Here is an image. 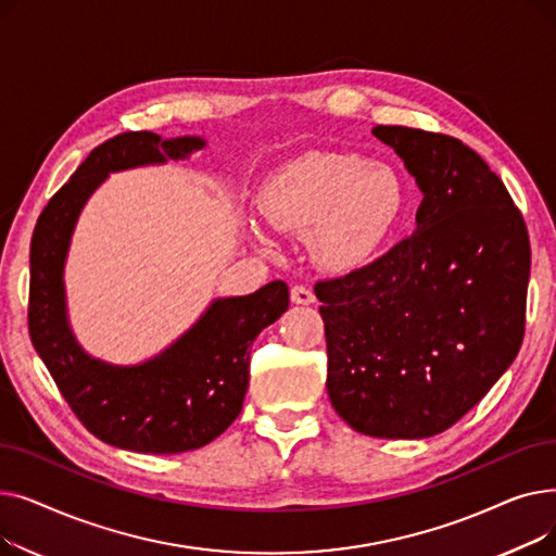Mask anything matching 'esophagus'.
Returning a JSON list of instances; mask_svg holds the SVG:
<instances>
[{"label":"esophagus","mask_w":556,"mask_h":556,"mask_svg":"<svg viewBox=\"0 0 556 556\" xmlns=\"http://www.w3.org/2000/svg\"><path fill=\"white\" fill-rule=\"evenodd\" d=\"M290 302L306 306V304L315 302V295H313V290L306 288V286H293V288H290Z\"/></svg>","instance_id":"esophagus-1"}]
</instances>
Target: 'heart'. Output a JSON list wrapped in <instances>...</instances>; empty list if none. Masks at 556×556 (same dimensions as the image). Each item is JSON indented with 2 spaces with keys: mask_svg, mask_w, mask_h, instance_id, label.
I'll list each match as a JSON object with an SVG mask.
<instances>
[{
  "mask_svg": "<svg viewBox=\"0 0 556 556\" xmlns=\"http://www.w3.org/2000/svg\"><path fill=\"white\" fill-rule=\"evenodd\" d=\"M403 210V185L388 164L358 155L308 153L279 168L261 191L266 220L290 233H308L317 266L331 273L367 263ZM261 239V231L252 227Z\"/></svg>",
  "mask_w": 556,
  "mask_h": 556,
  "instance_id": "1",
  "label": "heart"
}]
</instances>
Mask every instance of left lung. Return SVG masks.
Instances as JSON below:
<instances>
[{"mask_svg": "<svg viewBox=\"0 0 556 556\" xmlns=\"http://www.w3.org/2000/svg\"><path fill=\"white\" fill-rule=\"evenodd\" d=\"M424 200L417 229L344 277L317 281L327 392L354 430L424 440L459 421L514 363L530 237L503 180L455 137L376 126Z\"/></svg>", "mask_w": 556, "mask_h": 556, "instance_id": "left-lung-1", "label": "left lung"}]
</instances>
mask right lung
Returning <instances> with one entry per match:
<instances>
[{"label":"right lung","mask_w":556,"mask_h":556,"mask_svg":"<svg viewBox=\"0 0 556 556\" xmlns=\"http://www.w3.org/2000/svg\"><path fill=\"white\" fill-rule=\"evenodd\" d=\"M204 143L202 137L162 139L149 130L103 141L47 202L34 231L31 342L78 421L124 451L173 455L214 442L243 407L254 338L288 308L283 281H270L252 295L214 300L187 333L139 365H110L76 342L63 273L87 198L114 170L185 160Z\"/></svg>","instance_id":"right-lung-1"}]
</instances>
